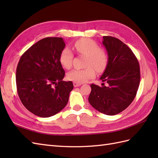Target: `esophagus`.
Returning a JSON list of instances; mask_svg holds the SVG:
<instances>
[{
	"label": "esophagus",
	"mask_w": 158,
	"mask_h": 158,
	"mask_svg": "<svg viewBox=\"0 0 158 158\" xmlns=\"http://www.w3.org/2000/svg\"><path fill=\"white\" fill-rule=\"evenodd\" d=\"M81 85V83H76V82H74L73 83V85L75 87H79Z\"/></svg>",
	"instance_id": "esophagus-1"
}]
</instances>
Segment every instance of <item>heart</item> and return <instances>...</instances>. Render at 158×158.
I'll return each instance as SVG.
<instances>
[{"label": "heart", "instance_id": "1", "mask_svg": "<svg viewBox=\"0 0 158 158\" xmlns=\"http://www.w3.org/2000/svg\"><path fill=\"white\" fill-rule=\"evenodd\" d=\"M74 47L80 55L87 57L85 69H74L67 74V78L74 82L82 83L92 78L95 75L93 66L97 71L100 72L105 69L107 63L106 53L100 50L97 43L91 39H83L75 43ZM73 53L69 48L62 50L60 56V62L66 69H70L73 60Z\"/></svg>", "mask_w": 158, "mask_h": 158}]
</instances>
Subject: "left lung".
Returning a JSON list of instances; mask_svg holds the SVG:
<instances>
[{
	"mask_svg": "<svg viewBox=\"0 0 158 158\" xmlns=\"http://www.w3.org/2000/svg\"><path fill=\"white\" fill-rule=\"evenodd\" d=\"M102 45L108 62L100 79L102 87L92 84L88 100L99 112L115 115L123 111L135 99L139 89L140 73L136 57L119 39L104 36Z\"/></svg>",
	"mask_w": 158,
	"mask_h": 158,
	"instance_id": "1",
	"label": "left lung"
}]
</instances>
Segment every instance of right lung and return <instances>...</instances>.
I'll return each instance as SVG.
<instances>
[{
  "instance_id": "obj_1",
  "label": "right lung",
  "mask_w": 158,
  "mask_h": 158,
  "mask_svg": "<svg viewBox=\"0 0 158 158\" xmlns=\"http://www.w3.org/2000/svg\"><path fill=\"white\" fill-rule=\"evenodd\" d=\"M65 48L61 37L40 40L23 53L16 69V85L23 105L35 115L49 117L67 105L72 81L65 75L60 56Z\"/></svg>"
}]
</instances>
